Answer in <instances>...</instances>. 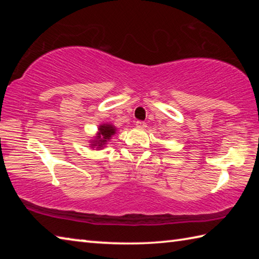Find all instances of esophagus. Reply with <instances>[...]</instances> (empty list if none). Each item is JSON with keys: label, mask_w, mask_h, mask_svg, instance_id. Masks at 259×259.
<instances>
[{"label": "esophagus", "mask_w": 259, "mask_h": 259, "mask_svg": "<svg viewBox=\"0 0 259 259\" xmlns=\"http://www.w3.org/2000/svg\"><path fill=\"white\" fill-rule=\"evenodd\" d=\"M136 126H137L138 129H145L146 128V123L143 121H137L136 122Z\"/></svg>", "instance_id": "obj_1"}]
</instances>
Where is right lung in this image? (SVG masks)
Masks as SVG:
<instances>
[{"label": "right lung", "mask_w": 259, "mask_h": 259, "mask_svg": "<svg viewBox=\"0 0 259 259\" xmlns=\"http://www.w3.org/2000/svg\"><path fill=\"white\" fill-rule=\"evenodd\" d=\"M117 128H115L112 123H102L98 126V130L93 138L89 140L90 147L96 148V150H103L106 147L107 143L109 142L114 135L116 134Z\"/></svg>", "instance_id": "obj_1"}]
</instances>
